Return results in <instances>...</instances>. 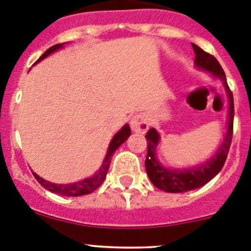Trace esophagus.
<instances>
[{
  "mask_svg": "<svg viewBox=\"0 0 251 251\" xmlns=\"http://www.w3.org/2000/svg\"><path fill=\"white\" fill-rule=\"evenodd\" d=\"M149 118H148L147 114L144 113L135 114L132 118V121H130V127H132V129L134 130V132L138 133H145L149 129Z\"/></svg>",
  "mask_w": 251,
  "mask_h": 251,
  "instance_id": "1",
  "label": "esophagus"
}]
</instances>
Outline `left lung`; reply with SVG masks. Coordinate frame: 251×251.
Listing matches in <instances>:
<instances>
[{
	"instance_id": "1",
	"label": "left lung",
	"mask_w": 251,
	"mask_h": 251,
	"mask_svg": "<svg viewBox=\"0 0 251 251\" xmlns=\"http://www.w3.org/2000/svg\"><path fill=\"white\" fill-rule=\"evenodd\" d=\"M193 51H195V66L197 69L207 71L212 74V76L219 78L226 88V96L229 101L228 108V122H226V132L222 144L219 145L218 150L212 155L207 161L200 164L197 166L186 169H170L165 168L156 156V148L160 142V134L155 128L148 130V154L145 159V169L149 176L150 181L155 187L165 192L181 193L187 191L196 190L202 187L207 182L212 180L223 168L226 163V155H228L229 148H230L231 137H233V119H234V103H233V95L226 83V74L223 69L219 65L217 59L213 55L202 50L192 43Z\"/></svg>"
}]
</instances>
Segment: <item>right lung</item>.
<instances>
[{
  "instance_id": "add662e5",
  "label": "right lung",
  "mask_w": 251,
  "mask_h": 251,
  "mask_svg": "<svg viewBox=\"0 0 251 251\" xmlns=\"http://www.w3.org/2000/svg\"><path fill=\"white\" fill-rule=\"evenodd\" d=\"M65 43H61V44H56V45H52L51 48L47 50V51L35 61V64L42 61L43 59H45L47 56H49L50 54L52 52L58 51L59 49H63ZM130 135V127L129 124H124L123 127L121 128L119 132H117L114 134V137L112 138L111 143L108 145V149H107L106 152V156H104L103 161H102V165L96 173L94 174L92 176L87 178H83V180L77 181V182H74V183H54V182H50V181L44 180L40 176H38L37 174L33 173L34 177L37 178L38 182L45 188V190L50 191L52 193H56V195H60V196H65V197H77V196H83V195H88V193L94 192L95 190L100 187V186L103 183L104 178H106L107 173H108V169H109V164H111V160L112 156H113L114 151L121 147V144H123L126 140L129 138Z\"/></svg>"
}]
</instances>
